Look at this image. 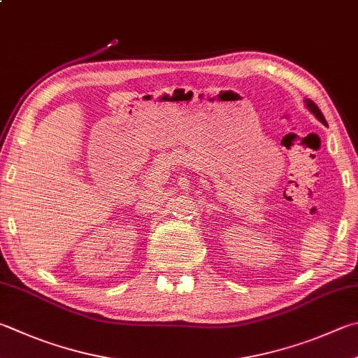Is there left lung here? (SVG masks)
Masks as SVG:
<instances>
[{
    "instance_id": "left-lung-1",
    "label": "left lung",
    "mask_w": 358,
    "mask_h": 358,
    "mask_svg": "<svg viewBox=\"0 0 358 358\" xmlns=\"http://www.w3.org/2000/svg\"><path fill=\"white\" fill-rule=\"evenodd\" d=\"M303 103H305V106L308 108V111L313 114L317 120H320L321 123H324V125H327V122H326V119H324V115H322V113H321V109L316 106V103H313L311 101L310 99H305L303 100Z\"/></svg>"
}]
</instances>
